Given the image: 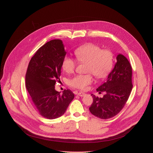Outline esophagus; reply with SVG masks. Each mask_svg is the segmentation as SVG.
Wrapping results in <instances>:
<instances>
[{
  "instance_id": "obj_1",
  "label": "esophagus",
  "mask_w": 153,
  "mask_h": 153,
  "mask_svg": "<svg viewBox=\"0 0 153 153\" xmlns=\"http://www.w3.org/2000/svg\"><path fill=\"white\" fill-rule=\"evenodd\" d=\"M77 95L79 96H80V97H83V96H84L85 95V94L84 92H78L77 93Z\"/></svg>"
}]
</instances>
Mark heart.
Returning <instances> with one entry per match:
<instances>
[{
    "instance_id": "heart-1",
    "label": "heart",
    "mask_w": 153,
    "mask_h": 153,
    "mask_svg": "<svg viewBox=\"0 0 153 153\" xmlns=\"http://www.w3.org/2000/svg\"><path fill=\"white\" fill-rule=\"evenodd\" d=\"M77 59L81 62L87 63L86 71L87 74H77L69 79V85L80 90H85L91 84L94 79L106 76L114 65V54L108 50L102 48L93 43H89L79 47L75 50ZM76 61L69 56H64L61 66L68 74L73 72L76 68Z\"/></svg>"
}]
</instances>
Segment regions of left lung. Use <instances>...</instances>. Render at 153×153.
<instances>
[{
  "label": "left lung",
  "mask_w": 153,
  "mask_h": 153,
  "mask_svg": "<svg viewBox=\"0 0 153 153\" xmlns=\"http://www.w3.org/2000/svg\"><path fill=\"white\" fill-rule=\"evenodd\" d=\"M117 62L106 81L97 91L106 92L102 98L93 94V102L89 107L91 114L101 119H108L122 110L132 90V68L126 57L119 54Z\"/></svg>",
  "instance_id": "8db88e82"
}]
</instances>
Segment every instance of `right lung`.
<instances>
[{
  "label": "right lung",
  "mask_w": 153,
  "mask_h": 153,
  "mask_svg": "<svg viewBox=\"0 0 153 153\" xmlns=\"http://www.w3.org/2000/svg\"><path fill=\"white\" fill-rule=\"evenodd\" d=\"M66 52L61 39H53L37 50L31 58L25 76L27 89L39 114L48 119L62 116L74 98L70 89L56 91L61 64Z\"/></svg>",
  "instance_id": "right-lung-1"
}]
</instances>
